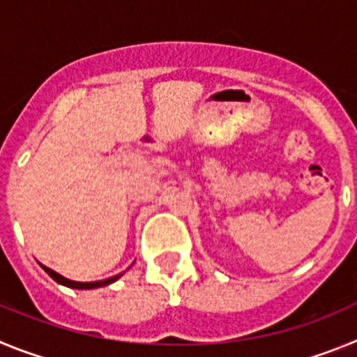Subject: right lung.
Returning a JSON list of instances; mask_svg holds the SVG:
<instances>
[{
  "label": "right lung",
  "instance_id": "obj_1",
  "mask_svg": "<svg viewBox=\"0 0 357 357\" xmlns=\"http://www.w3.org/2000/svg\"><path fill=\"white\" fill-rule=\"evenodd\" d=\"M40 266H43V264H40ZM43 268H44V272L48 273V275L52 277L53 280H56V282H59V284H64V286H68V288H75V289H93V288H102V286L110 284V282H114V280H118L119 277H121V273H119V275L110 277V279H105V280H96V282H77V280H69V279H66V277H62L61 273L53 272L52 268H46V266H43Z\"/></svg>",
  "mask_w": 357,
  "mask_h": 357
}]
</instances>
